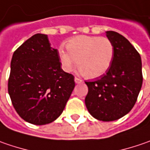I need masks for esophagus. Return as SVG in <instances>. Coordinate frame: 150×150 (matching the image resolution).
<instances>
[{
    "mask_svg": "<svg viewBox=\"0 0 150 150\" xmlns=\"http://www.w3.org/2000/svg\"><path fill=\"white\" fill-rule=\"evenodd\" d=\"M74 80H75V83H81V82H82V80H81L80 78H77V77H75Z\"/></svg>",
    "mask_w": 150,
    "mask_h": 150,
    "instance_id": "obj_1",
    "label": "esophagus"
}]
</instances>
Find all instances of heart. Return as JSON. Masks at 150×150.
Listing matches in <instances>:
<instances>
[{
	"label": "heart",
	"instance_id": "obj_1",
	"mask_svg": "<svg viewBox=\"0 0 150 150\" xmlns=\"http://www.w3.org/2000/svg\"><path fill=\"white\" fill-rule=\"evenodd\" d=\"M67 48L59 49V58L64 70L70 72L78 63L84 77L96 78L108 71L113 57V45L108 38L77 36L67 42Z\"/></svg>",
	"mask_w": 150,
	"mask_h": 150
}]
</instances>
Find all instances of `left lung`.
Instances as JSON below:
<instances>
[{"label":"left lung","instance_id":"left-lung-1","mask_svg":"<svg viewBox=\"0 0 150 150\" xmlns=\"http://www.w3.org/2000/svg\"><path fill=\"white\" fill-rule=\"evenodd\" d=\"M113 45V57L105 74L86 81L88 93L85 104L90 114L101 121L124 117L134 106L143 83L141 57L134 46L119 33L106 32Z\"/></svg>","mask_w":150,"mask_h":150}]
</instances>
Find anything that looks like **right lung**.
I'll return each instance as SVG.
<instances>
[{"instance_id": "1", "label": "right lung", "mask_w": 150, "mask_h": 150, "mask_svg": "<svg viewBox=\"0 0 150 150\" xmlns=\"http://www.w3.org/2000/svg\"><path fill=\"white\" fill-rule=\"evenodd\" d=\"M59 53L45 34H36L16 50L8 93L21 118L44 125L58 118L75 87L74 76L61 67Z\"/></svg>"}]
</instances>
